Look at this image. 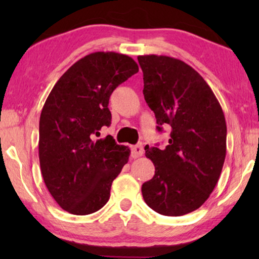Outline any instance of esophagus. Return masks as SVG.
<instances>
[{"label":"esophagus","mask_w":259,"mask_h":259,"mask_svg":"<svg viewBox=\"0 0 259 259\" xmlns=\"http://www.w3.org/2000/svg\"><path fill=\"white\" fill-rule=\"evenodd\" d=\"M144 153V147L143 145L141 144H138V145H134V146L132 147V158H139L143 155Z\"/></svg>","instance_id":"obj_1"}]
</instances>
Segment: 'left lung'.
Wrapping results in <instances>:
<instances>
[{
	"label": "left lung",
	"mask_w": 259,
	"mask_h": 259,
	"mask_svg": "<svg viewBox=\"0 0 259 259\" xmlns=\"http://www.w3.org/2000/svg\"><path fill=\"white\" fill-rule=\"evenodd\" d=\"M138 61L158 131L171 126L167 146L145 147L155 172L141 192L152 210L178 217L199 208L217 185L226 155L225 116L206 81L182 60L152 54Z\"/></svg>",
	"instance_id": "left-lung-1"
}]
</instances>
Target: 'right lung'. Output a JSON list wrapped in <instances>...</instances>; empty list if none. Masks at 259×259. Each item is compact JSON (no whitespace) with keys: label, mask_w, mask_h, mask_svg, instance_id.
Wrapping results in <instances>:
<instances>
[{"label":"right lung","mask_w":259,"mask_h":259,"mask_svg":"<svg viewBox=\"0 0 259 259\" xmlns=\"http://www.w3.org/2000/svg\"><path fill=\"white\" fill-rule=\"evenodd\" d=\"M138 70L127 55L92 53L60 77L45 102L38 130L41 173L49 193L69 213L100 210L128 161V147L111 136L94 140V134L111 125L113 91Z\"/></svg>","instance_id":"1"}]
</instances>
